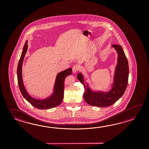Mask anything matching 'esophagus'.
<instances>
[{"label": "esophagus", "instance_id": "obj_1", "mask_svg": "<svg viewBox=\"0 0 149 149\" xmlns=\"http://www.w3.org/2000/svg\"><path fill=\"white\" fill-rule=\"evenodd\" d=\"M79 69H80V67L77 64L73 65V67H72V71H73V72H74V73L77 72L79 71Z\"/></svg>", "mask_w": 149, "mask_h": 149}]
</instances>
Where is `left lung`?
Here are the masks:
<instances>
[{
  "label": "left lung",
  "instance_id": "8db88e82",
  "mask_svg": "<svg viewBox=\"0 0 149 149\" xmlns=\"http://www.w3.org/2000/svg\"><path fill=\"white\" fill-rule=\"evenodd\" d=\"M117 52L118 65L114 76L113 88L108 93H94L84 84L83 77L81 73L77 75V78L85 87L84 98L88 104L98 107H107L113 104L123 95L126 89L128 81V62L124 50L119 45H112Z\"/></svg>",
  "mask_w": 149,
  "mask_h": 149
}]
</instances>
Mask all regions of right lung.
Instances as JSON below:
<instances>
[{
  "label": "right lung",
  "instance_id": "obj_1",
  "mask_svg": "<svg viewBox=\"0 0 149 149\" xmlns=\"http://www.w3.org/2000/svg\"><path fill=\"white\" fill-rule=\"evenodd\" d=\"M27 48L28 45L27 42L26 41L23 47L22 54L19 58L17 69V81L21 93L22 94L23 96L26 99V100L35 108L39 109H48L50 108H54L60 104L63 100L64 80L67 76L70 75L72 73V68L67 69V70L62 71L57 74L54 87L55 93L52 96L44 100H37L34 99L30 96H29L27 92H26L23 83L22 65L24 57L27 51Z\"/></svg>",
  "mask_w": 149,
  "mask_h": 149
}]
</instances>
